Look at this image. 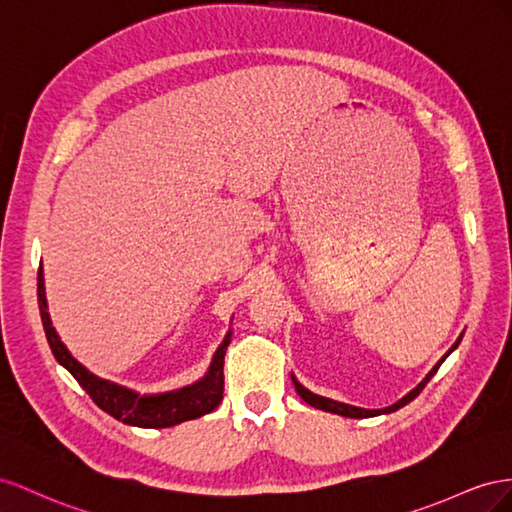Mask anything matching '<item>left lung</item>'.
I'll return each mask as SVG.
<instances>
[{"mask_svg": "<svg viewBox=\"0 0 512 512\" xmlns=\"http://www.w3.org/2000/svg\"><path fill=\"white\" fill-rule=\"evenodd\" d=\"M461 339H463V334L461 337L457 339V343L452 345L448 352H446V356L435 364V367L427 373V377L422 379V382L414 388V390H410L405 394L403 399H399L397 403L394 405H390V407H382V410H364V407H356V405H349V403H341V401H334V399H328V397H321V394H315V392H311L309 388H304L298 379H296V375H291V382H294V386H296V392L300 394L302 397V401H306L309 403L311 407H315V410H324V412H330V414H339V416H345V418H373V416H382V414H392V412H397V410H401L403 405H407L410 401H414L418 394L422 392V388H425L427 384H429V379L437 373V369H440V364L455 352L457 349V345L461 343Z\"/></svg>", "mask_w": 512, "mask_h": 512, "instance_id": "left-lung-1", "label": "left lung"}]
</instances>
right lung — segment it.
I'll use <instances>...</instances> for the list:
<instances>
[{"label": "right lung", "mask_w": 512, "mask_h": 512, "mask_svg": "<svg viewBox=\"0 0 512 512\" xmlns=\"http://www.w3.org/2000/svg\"><path fill=\"white\" fill-rule=\"evenodd\" d=\"M38 306L42 326H45L47 341L55 360L77 379L81 388L90 394L92 401L102 412H107L115 420L124 422V425L141 429H167L180 425V422L206 416L214 412L218 403L223 401V362L227 347L231 343V330L225 334L223 343L218 345L214 352L206 375L197 379L195 384H188L169 392L141 394L133 388L115 384L111 379H102L94 375L68 352V347L60 339V334L53 328L45 291V272H42V268L38 270Z\"/></svg>", "instance_id": "right-lung-1"}]
</instances>
